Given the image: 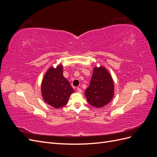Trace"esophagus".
<instances>
[{
    "instance_id": "esophagus-1",
    "label": "esophagus",
    "mask_w": 157,
    "mask_h": 157,
    "mask_svg": "<svg viewBox=\"0 0 157 157\" xmlns=\"http://www.w3.org/2000/svg\"><path fill=\"white\" fill-rule=\"evenodd\" d=\"M77 91L78 92V93H82V90L80 89V88H77Z\"/></svg>"
}]
</instances>
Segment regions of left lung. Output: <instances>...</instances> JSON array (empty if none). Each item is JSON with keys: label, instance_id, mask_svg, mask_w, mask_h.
I'll list each match as a JSON object with an SVG mask.
<instances>
[{"label": "left lung", "instance_id": "obj_1", "mask_svg": "<svg viewBox=\"0 0 157 157\" xmlns=\"http://www.w3.org/2000/svg\"><path fill=\"white\" fill-rule=\"evenodd\" d=\"M113 95L114 84L110 74L103 67H95L90 86L85 90L88 103L100 108L111 101Z\"/></svg>", "mask_w": 157, "mask_h": 157}]
</instances>
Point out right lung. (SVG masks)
Segmentation results:
<instances>
[{
  "instance_id": "1",
  "label": "right lung",
  "mask_w": 157,
  "mask_h": 157,
  "mask_svg": "<svg viewBox=\"0 0 157 157\" xmlns=\"http://www.w3.org/2000/svg\"><path fill=\"white\" fill-rule=\"evenodd\" d=\"M41 91L44 100L54 108H60L67 103L74 92L68 80L63 75L62 65L51 67L42 80Z\"/></svg>"
}]
</instances>
